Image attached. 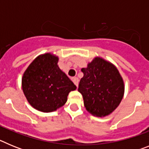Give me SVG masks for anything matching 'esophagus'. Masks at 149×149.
<instances>
[{"instance_id":"obj_1","label":"esophagus","mask_w":149,"mask_h":149,"mask_svg":"<svg viewBox=\"0 0 149 149\" xmlns=\"http://www.w3.org/2000/svg\"><path fill=\"white\" fill-rule=\"evenodd\" d=\"M72 81H73L74 84H75V86L77 87V86H78V83H79L78 78H77V77H73V78H72Z\"/></svg>"}]
</instances>
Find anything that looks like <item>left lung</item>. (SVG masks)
I'll return each instance as SVG.
<instances>
[{"label": "left lung", "instance_id": "obj_1", "mask_svg": "<svg viewBox=\"0 0 149 149\" xmlns=\"http://www.w3.org/2000/svg\"><path fill=\"white\" fill-rule=\"evenodd\" d=\"M81 71L84 77L79 83L78 92L83 95L84 107L93 116H108L119 106L125 92L118 69L110 62L95 57Z\"/></svg>", "mask_w": 149, "mask_h": 149}]
</instances>
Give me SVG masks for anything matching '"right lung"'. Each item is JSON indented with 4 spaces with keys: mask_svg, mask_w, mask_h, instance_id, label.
Returning <instances> with one entry per match:
<instances>
[{
    "mask_svg": "<svg viewBox=\"0 0 149 149\" xmlns=\"http://www.w3.org/2000/svg\"><path fill=\"white\" fill-rule=\"evenodd\" d=\"M58 57L50 53L37 56L22 77V89L27 101L44 113L55 111L67 101L76 86L59 68Z\"/></svg>",
    "mask_w": 149,
    "mask_h": 149,
    "instance_id": "add662e5",
    "label": "right lung"
}]
</instances>
